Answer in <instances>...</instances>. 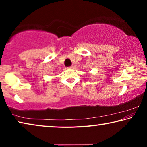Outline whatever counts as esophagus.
<instances>
[{
    "instance_id": "34e87169",
    "label": "esophagus",
    "mask_w": 147,
    "mask_h": 147,
    "mask_svg": "<svg viewBox=\"0 0 147 147\" xmlns=\"http://www.w3.org/2000/svg\"><path fill=\"white\" fill-rule=\"evenodd\" d=\"M67 69H73V66H70V67H68L67 68Z\"/></svg>"
}]
</instances>
